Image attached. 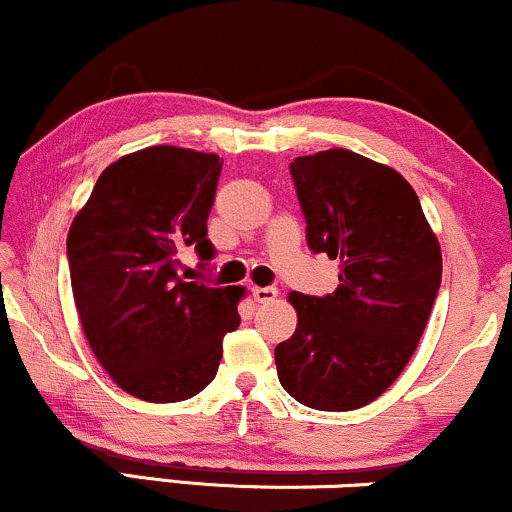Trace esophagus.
I'll return each mask as SVG.
<instances>
[{"label":"esophagus","instance_id":"34e87169","mask_svg":"<svg viewBox=\"0 0 512 512\" xmlns=\"http://www.w3.org/2000/svg\"><path fill=\"white\" fill-rule=\"evenodd\" d=\"M251 294H254V299L258 301V304H270V301L277 299L275 287H254L251 289Z\"/></svg>","mask_w":512,"mask_h":512}]
</instances>
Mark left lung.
<instances>
[{"mask_svg": "<svg viewBox=\"0 0 512 512\" xmlns=\"http://www.w3.org/2000/svg\"><path fill=\"white\" fill-rule=\"evenodd\" d=\"M289 170L308 246L342 273L327 296L289 292L296 330L275 346L277 377L308 408L356 410L382 396L418 349L441 285V246L394 168L327 149Z\"/></svg>", "mask_w": 512, "mask_h": 512, "instance_id": "obj_1", "label": "left lung"}]
</instances>
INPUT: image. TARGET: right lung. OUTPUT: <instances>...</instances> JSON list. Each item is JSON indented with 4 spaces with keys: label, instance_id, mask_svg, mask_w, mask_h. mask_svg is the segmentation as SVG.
<instances>
[{
    "label": "right lung",
    "instance_id": "right-lung-1",
    "mask_svg": "<svg viewBox=\"0 0 512 512\" xmlns=\"http://www.w3.org/2000/svg\"><path fill=\"white\" fill-rule=\"evenodd\" d=\"M218 154L156 144L99 175L68 230L71 287L82 332L123 391L149 403L197 396L216 377L223 337L237 330L244 287L180 275L192 246L213 258L206 220Z\"/></svg>",
    "mask_w": 512,
    "mask_h": 512
}]
</instances>
